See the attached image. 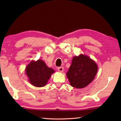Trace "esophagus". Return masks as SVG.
<instances>
[{
	"label": "esophagus",
	"instance_id": "esophagus-1",
	"mask_svg": "<svg viewBox=\"0 0 121 121\" xmlns=\"http://www.w3.org/2000/svg\"><path fill=\"white\" fill-rule=\"evenodd\" d=\"M58 70L59 71V72H63V70H64V68H63L62 67H58Z\"/></svg>",
	"mask_w": 121,
	"mask_h": 121
}]
</instances>
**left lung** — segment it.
<instances>
[{"instance_id": "left-lung-1", "label": "left lung", "mask_w": 121, "mask_h": 121, "mask_svg": "<svg viewBox=\"0 0 121 121\" xmlns=\"http://www.w3.org/2000/svg\"><path fill=\"white\" fill-rule=\"evenodd\" d=\"M98 65L89 56L80 54L74 56L67 73L70 85L77 89L86 86L95 78Z\"/></svg>"}]
</instances>
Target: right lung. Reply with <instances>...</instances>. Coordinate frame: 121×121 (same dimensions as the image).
I'll return each instance as SVG.
<instances>
[{
	"mask_svg": "<svg viewBox=\"0 0 121 121\" xmlns=\"http://www.w3.org/2000/svg\"><path fill=\"white\" fill-rule=\"evenodd\" d=\"M53 73L54 70L47 66L40 59L37 61H31L26 68V73L29 81L36 87L45 86Z\"/></svg>",
	"mask_w": 121,
	"mask_h": 121,
	"instance_id": "obj_1",
	"label": "right lung"
}]
</instances>
